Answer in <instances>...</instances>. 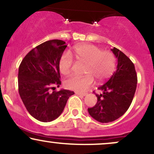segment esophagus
I'll return each instance as SVG.
<instances>
[{
	"label": "esophagus",
	"instance_id": "obj_1",
	"mask_svg": "<svg viewBox=\"0 0 154 154\" xmlns=\"http://www.w3.org/2000/svg\"><path fill=\"white\" fill-rule=\"evenodd\" d=\"M75 94H76V95H81V96H85V95H86V93H79V92H75Z\"/></svg>",
	"mask_w": 154,
	"mask_h": 154
}]
</instances>
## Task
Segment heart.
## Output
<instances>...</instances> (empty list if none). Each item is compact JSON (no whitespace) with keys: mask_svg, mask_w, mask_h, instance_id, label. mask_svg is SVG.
I'll return each mask as SVG.
<instances>
[{"mask_svg":"<svg viewBox=\"0 0 154 154\" xmlns=\"http://www.w3.org/2000/svg\"><path fill=\"white\" fill-rule=\"evenodd\" d=\"M78 62L85 63L83 77L72 75L64 82L66 88L79 93L86 91L94 82L105 80L111 77L115 70L116 58L110 51H102L99 48L91 44L77 45L74 50ZM73 59L69 53H63L59 61V70L63 75L72 71Z\"/></svg>","mask_w":154,"mask_h":154,"instance_id":"heart-1","label":"heart"}]
</instances>
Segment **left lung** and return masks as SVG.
I'll return each instance as SVG.
<instances>
[{
    "instance_id": "1",
    "label": "left lung",
    "mask_w": 154,
    "mask_h": 154,
    "mask_svg": "<svg viewBox=\"0 0 154 154\" xmlns=\"http://www.w3.org/2000/svg\"><path fill=\"white\" fill-rule=\"evenodd\" d=\"M111 51L117 59L116 71L98 88L102 93L95 94L98 101L94 106L88 109L90 115L101 123L119 119L128 111L137 87L134 63L119 49L114 48Z\"/></svg>"
}]
</instances>
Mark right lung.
Masks as SVG:
<instances>
[{
    "instance_id": "obj_1",
    "label": "right lung",
    "mask_w": 154,
    "mask_h": 154,
    "mask_svg": "<svg viewBox=\"0 0 154 154\" xmlns=\"http://www.w3.org/2000/svg\"><path fill=\"white\" fill-rule=\"evenodd\" d=\"M67 45L61 40H51L31 50L19 67V93L31 116L43 122H48L61 115L73 91L59 87V61Z\"/></svg>"
}]
</instances>
